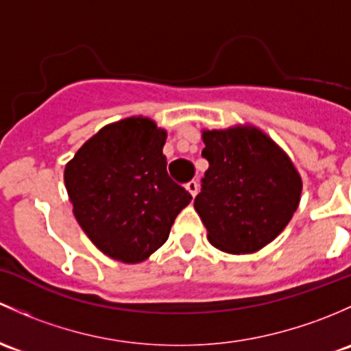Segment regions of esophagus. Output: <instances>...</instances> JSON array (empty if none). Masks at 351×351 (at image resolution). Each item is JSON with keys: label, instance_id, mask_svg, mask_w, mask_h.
Here are the masks:
<instances>
[{"label": "esophagus", "instance_id": "1", "mask_svg": "<svg viewBox=\"0 0 351 351\" xmlns=\"http://www.w3.org/2000/svg\"><path fill=\"white\" fill-rule=\"evenodd\" d=\"M186 189L189 191L191 196H193V197L196 196V194H197V182H196V180H189V182L186 184Z\"/></svg>", "mask_w": 351, "mask_h": 351}]
</instances>
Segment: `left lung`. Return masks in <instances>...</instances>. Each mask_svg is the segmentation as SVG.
<instances>
[{"label":"left lung","instance_id":"obj_1","mask_svg":"<svg viewBox=\"0 0 351 351\" xmlns=\"http://www.w3.org/2000/svg\"><path fill=\"white\" fill-rule=\"evenodd\" d=\"M209 162L194 199L208 240L226 254H255L291 221L302 179L289 155L254 125L202 130Z\"/></svg>","mask_w":351,"mask_h":351}]
</instances>
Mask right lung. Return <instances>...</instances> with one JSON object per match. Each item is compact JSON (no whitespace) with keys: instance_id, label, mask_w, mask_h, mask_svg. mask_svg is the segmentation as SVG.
I'll return each instance as SVG.
<instances>
[{"instance_id":"right-lung-1","label":"right lung","mask_w":351,"mask_h":351,"mask_svg":"<svg viewBox=\"0 0 351 351\" xmlns=\"http://www.w3.org/2000/svg\"><path fill=\"white\" fill-rule=\"evenodd\" d=\"M167 132L147 117L110 123L75 152L64 182L79 226L104 255L147 260L193 196L167 174Z\"/></svg>"}]
</instances>
